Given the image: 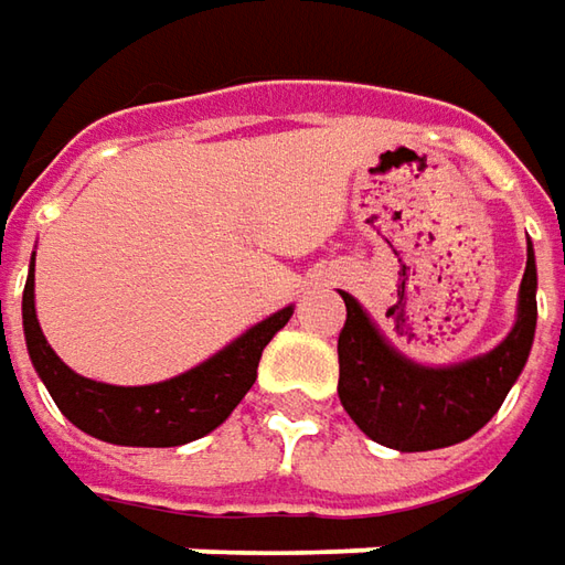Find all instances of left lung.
<instances>
[{
  "label": "left lung",
  "instance_id": "8db88e82",
  "mask_svg": "<svg viewBox=\"0 0 565 565\" xmlns=\"http://www.w3.org/2000/svg\"><path fill=\"white\" fill-rule=\"evenodd\" d=\"M537 270L529 264L519 289V320L490 355L456 367H422L399 355L342 292L345 323L339 330V402L361 430L402 452L440 449L471 437L497 415L532 352L537 320Z\"/></svg>",
  "mask_w": 565,
  "mask_h": 565
}]
</instances>
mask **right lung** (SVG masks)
Returning <instances> with one entry per match:
<instances>
[{
  "label": "right lung",
  "instance_id": "obj_1",
  "mask_svg": "<svg viewBox=\"0 0 565 565\" xmlns=\"http://www.w3.org/2000/svg\"><path fill=\"white\" fill-rule=\"evenodd\" d=\"M21 315L33 367L62 415L75 427L106 444L182 446L220 427L232 408L245 399L257 380L264 345L289 323L292 308H282L264 323L250 327L245 337L235 339L201 367L153 386H109L81 377L65 361H58L33 311V260Z\"/></svg>",
  "mask_w": 565,
  "mask_h": 565
}]
</instances>
